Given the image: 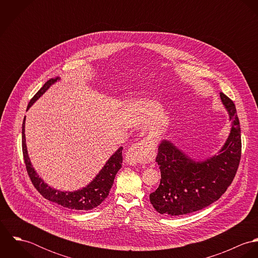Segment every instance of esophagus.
I'll use <instances>...</instances> for the list:
<instances>
[{
	"instance_id": "34e87169",
	"label": "esophagus",
	"mask_w": 258,
	"mask_h": 258,
	"mask_svg": "<svg viewBox=\"0 0 258 258\" xmlns=\"http://www.w3.org/2000/svg\"><path fill=\"white\" fill-rule=\"evenodd\" d=\"M155 150L150 141H141L132 145L126 154V163L130 166H136L138 163L149 162L154 156Z\"/></svg>"
}]
</instances>
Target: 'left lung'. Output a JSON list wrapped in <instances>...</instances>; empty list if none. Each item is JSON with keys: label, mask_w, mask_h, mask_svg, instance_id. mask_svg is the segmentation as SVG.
<instances>
[{"label": "left lung", "mask_w": 258, "mask_h": 258, "mask_svg": "<svg viewBox=\"0 0 258 258\" xmlns=\"http://www.w3.org/2000/svg\"><path fill=\"white\" fill-rule=\"evenodd\" d=\"M220 97L231 127L217 154L196 160L170 140H161L156 157L161 181L150 194L152 206L161 215L179 217L203 210L218 201L233 181L241 154L240 126L234 103L222 92Z\"/></svg>", "instance_id": "left-lung-1"}]
</instances>
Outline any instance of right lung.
<instances>
[{"mask_svg": "<svg viewBox=\"0 0 258 258\" xmlns=\"http://www.w3.org/2000/svg\"><path fill=\"white\" fill-rule=\"evenodd\" d=\"M59 80H60V77H55L47 80L43 84V86L37 91V94L32 98V100L28 105L27 111L30 109V107H32V105L52 84H54ZM25 126H26V116L24 118L23 127H22V139H23L22 145H23L24 159H25L27 171L32 180V183L44 199L71 210L89 211L98 207L107 198L111 186L114 183L115 176L122 166L123 148L120 147L113 153V155L107 160V162L99 171V173L94 177V179L89 184L73 191L59 190L46 184L38 176L37 171L33 167L31 159L29 157L28 148L26 143Z\"/></svg>", "mask_w": 258, "mask_h": 258, "instance_id": "right-lung-1", "label": "right lung"}]
</instances>
